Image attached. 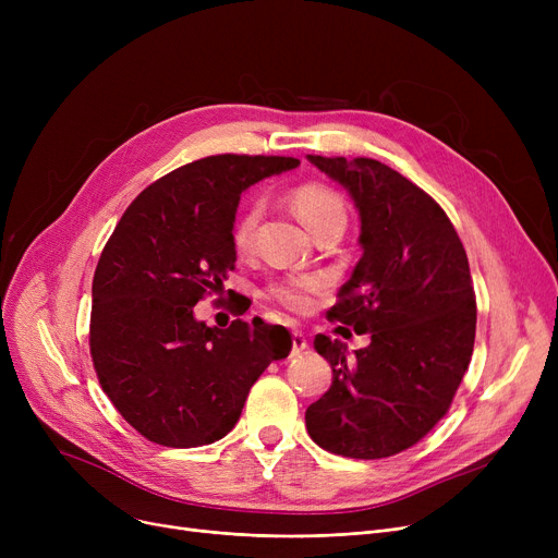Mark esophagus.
Instances as JSON below:
<instances>
[{
	"mask_svg": "<svg viewBox=\"0 0 558 558\" xmlns=\"http://www.w3.org/2000/svg\"><path fill=\"white\" fill-rule=\"evenodd\" d=\"M307 348V339L301 330H291V355H301Z\"/></svg>",
	"mask_w": 558,
	"mask_h": 558,
	"instance_id": "1",
	"label": "esophagus"
}]
</instances>
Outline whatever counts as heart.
Here are the masks:
<instances>
[{"label":"heart","mask_w":558,"mask_h":558,"mask_svg":"<svg viewBox=\"0 0 558 558\" xmlns=\"http://www.w3.org/2000/svg\"><path fill=\"white\" fill-rule=\"evenodd\" d=\"M291 208L296 210V215L303 219V223L316 234L318 230H324L326 226L341 223L345 226V203L343 198L320 183H305L291 190L289 194ZM262 208L257 201L246 203L242 213L238 215L232 223V244L240 253H246L253 246L255 240V228L259 223ZM324 287V280L320 278H289L274 282L267 294L269 299L278 301L280 305L294 310V312H310L314 305V296Z\"/></svg>","instance_id":"heart-1"}]
</instances>
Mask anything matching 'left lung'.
I'll return each mask as SVG.
<instances>
[{
	"label": "left lung",
	"instance_id": "left-lung-1",
	"mask_svg": "<svg viewBox=\"0 0 558 558\" xmlns=\"http://www.w3.org/2000/svg\"><path fill=\"white\" fill-rule=\"evenodd\" d=\"M307 160L343 185L360 210L364 253L328 318L371 335V343L348 353L339 339L316 335L332 387L307 407L305 425L332 454L393 457L448 414L471 364V267L441 205L396 169L373 158Z\"/></svg>",
	"mask_w": 558,
	"mask_h": 558
}]
</instances>
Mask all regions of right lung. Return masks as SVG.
<instances>
[{"mask_svg":"<svg viewBox=\"0 0 558 558\" xmlns=\"http://www.w3.org/2000/svg\"><path fill=\"white\" fill-rule=\"evenodd\" d=\"M299 165L284 156L201 158L146 187L114 226L93 280L90 355L117 412L149 441H219L264 368L289 355L282 326L234 318L221 330L196 320L194 305L234 269L242 192Z\"/></svg>","mask_w":558,"mask_h":558,"instance_id":"1","label":"right lung"}]
</instances>
